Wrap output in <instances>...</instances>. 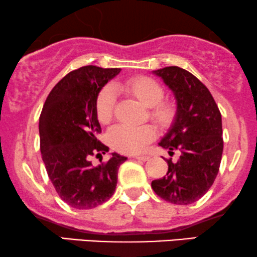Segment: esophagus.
<instances>
[{"mask_svg":"<svg viewBox=\"0 0 257 257\" xmlns=\"http://www.w3.org/2000/svg\"><path fill=\"white\" fill-rule=\"evenodd\" d=\"M136 159H138V161H143V162H146L148 159L150 158L149 156H145V155H142V156H135Z\"/></svg>","mask_w":257,"mask_h":257,"instance_id":"obj_1","label":"esophagus"}]
</instances>
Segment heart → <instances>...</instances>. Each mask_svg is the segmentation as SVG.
<instances>
[{"mask_svg":"<svg viewBox=\"0 0 257 257\" xmlns=\"http://www.w3.org/2000/svg\"><path fill=\"white\" fill-rule=\"evenodd\" d=\"M115 89L124 92L138 100L145 107H149L150 119L161 127H169L177 115V105L172 100H163L164 88L149 76H135L121 84H116ZM115 108V94L111 87H104L100 91L95 102V112L101 124L111 121ZM156 132L149 125L141 127H128L116 125L108 131L109 145L121 153H139L149 143L155 139Z\"/></svg>","mask_w":257,"mask_h":257,"instance_id":"1","label":"heart"}]
</instances>
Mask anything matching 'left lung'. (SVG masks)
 Here are the masks:
<instances>
[{
	"instance_id": "left-lung-1",
	"label": "left lung",
	"mask_w": 257,
	"mask_h": 257,
	"mask_svg": "<svg viewBox=\"0 0 257 257\" xmlns=\"http://www.w3.org/2000/svg\"><path fill=\"white\" fill-rule=\"evenodd\" d=\"M173 92L177 115L159 145L177 162L166 159L163 178L152 181L153 191L178 205L195 203L206 194L217 176L223 153L222 116L211 93L194 74L177 66L153 71Z\"/></svg>"
}]
</instances>
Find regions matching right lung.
Wrapping results in <instances>:
<instances>
[{"instance_id":"obj_1","label":"right lung","mask_w":257,"mask_h":257,"mask_svg":"<svg viewBox=\"0 0 257 257\" xmlns=\"http://www.w3.org/2000/svg\"><path fill=\"white\" fill-rule=\"evenodd\" d=\"M120 68L84 66L54 86L40 115V150L48 177L63 202L75 209H93L114 194L118 169L126 157L112 153L96 139L101 132L95 112L99 92ZM91 155L100 157L95 167Z\"/></svg>"}]
</instances>
